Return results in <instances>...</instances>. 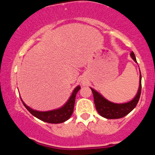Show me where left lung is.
Returning <instances> with one entry per match:
<instances>
[{
	"mask_svg": "<svg viewBox=\"0 0 155 155\" xmlns=\"http://www.w3.org/2000/svg\"><path fill=\"white\" fill-rule=\"evenodd\" d=\"M131 58L135 62H136V58L133 51L130 53ZM91 89L93 93L94 102L95 108L99 114L106 119H120L124 117L130 112L136 106L139 101L140 92H141V74H140L139 88L137 92L136 97L130 102L125 104H114L106 100L100 93H98L92 88Z\"/></svg>",
	"mask_w": 155,
	"mask_h": 155,
	"instance_id": "1",
	"label": "left lung"
}]
</instances>
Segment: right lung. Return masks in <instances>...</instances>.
I'll use <instances>...</instances> for the list:
<instances>
[{"label":"right lung","mask_w":155,"mask_h":155,"mask_svg":"<svg viewBox=\"0 0 155 155\" xmlns=\"http://www.w3.org/2000/svg\"><path fill=\"white\" fill-rule=\"evenodd\" d=\"M81 87L77 86L74 89L73 91V93L71 96L69 97L68 101L65 104L63 107L58 108V109L52 110V111H35L28 107L25 104L22 99V104H24L25 107L28 111L32 115L36 117V118L39 119L41 121H44L45 122H48V123H52V124H58L62 123V122H65V121L68 120L71 117L73 111H74V104H75V99L76 95L78 91L80 90Z\"/></svg>","instance_id":"right-lung-1"}]
</instances>
